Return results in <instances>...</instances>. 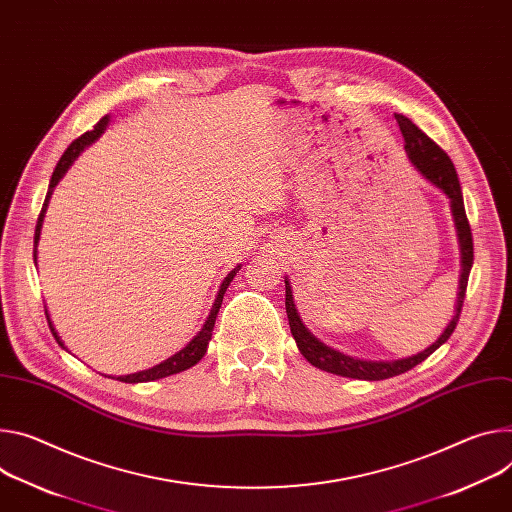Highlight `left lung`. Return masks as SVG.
Instances as JSON below:
<instances>
[{
    "instance_id": "left-lung-1",
    "label": "left lung",
    "mask_w": 512,
    "mask_h": 512,
    "mask_svg": "<svg viewBox=\"0 0 512 512\" xmlns=\"http://www.w3.org/2000/svg\"><path fill=\"white\" fill-rule=\"evenodd\" d=\"M394 116H396V122L400 126V132L404 136V143H406L404 149L408 153L410 163L418 171H421V175L425 179H429L433 185H437V188L451 202V212H453L457 239H459V253H461V275H459V294H457V304H455V316L447 324V329L443 331V335L429 349L421 351L418 355L406 357V359H398V361H361V359H353L349 355H343V353L331 349L329 345H324L322 341H318L306 329V324L302 322V318L296 310L290 282L286 280V312H288V320H290V331L296 339V345H298L300 353L308 359V363H312L314 367H318L322 371H329V374H335V376L355 378V380H369V382L386 380V378H394V376L404 374V371H408L414 365L425 361L431 353H435L451 337V333L457 327L463 298H466V290H468V277H470L472 263H474L472 228H470V222H468V216H466V206H463V196H461V185H459L457 171H455L451 159L412 120H408L402 114H394Z\"/></svg>"
}]
</instances>
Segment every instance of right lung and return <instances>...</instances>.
<instances>
[{
	"instance_id": "obj_1",
	"label": "right lung",
	"mask_w": 512,
	"mask_h": 512,
	"mask_svg": "<svg viewBox=\"0 0 512 512\" xmlns=\"http://www.w3.org/2000/svg\"><path fill=\"white\" fill-rule=\"evenodd\" d=\"M108 120H110V116H104V118L94 126V130H89V132L81 134L79 138H75V141L67 147V151L63 153V157L59 159V163H57V167H55V171H53L51 183H49V192H46V198H44V204H42V210H40V216H38V222H36V230H34V259H36V245H38V239H40V228H42L44 212H46V206H49V200H51L53 188H55V185L59 183V179L67 173V169H69V167H71V163L77 159V155H79L87 145L94 143L96 138L104 132V128L108 126ZM239 269H241V265H237L235 269H232V271L224 277V282H222V286H220V290H218V296H216V300H214V306H212V310H210V314H208V320H206V324L202 327V331H200V333L190 341V345H185L179 353H175L173 357L165 359L163 363H159V365H155V367H151V369L138 371V374H130V376H120L118 380H120V382H126V384L151 382V380H159V378H167V376L179 374V371H183V369H190L192 365H196V363L204 357V353H206V349H208V341L212 339V329H214L216 314H218V310H220V304H222L224 292H226L228 284L232 282V277L237 275V271H239ZM46 320H49V327H51L53 337H55V339H57V343L65 349V345H63V341H61V337L57 335V331H55V327H53V322H51L49 312H46Z\"/></svg>"
}]
</instances>
